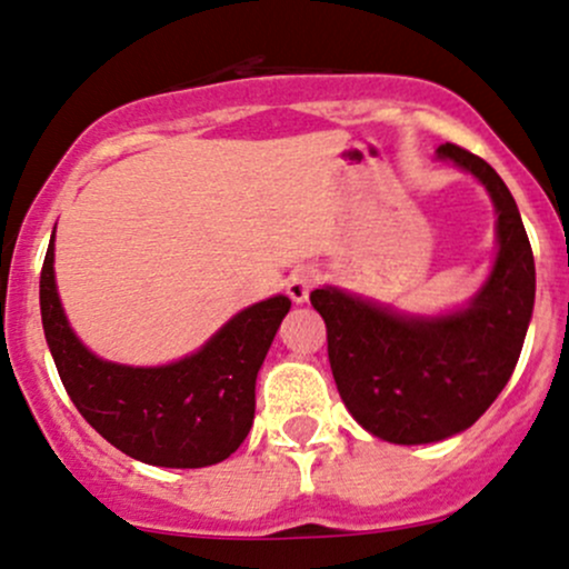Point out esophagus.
<instances>
[{"instance_id":"1","label":"esophagus","mask_w":569,"mask_h":569,"mask_svg":"<svg viewBox=\"0 0 569 569\" xmlns=\"http://www.w3.org/2000/svg\"><path fill=\"white\" fill-rule=\"evenodd\" d=\"M315 284H317L315 268H309V266L296 268V271L287 277V296L292 298V303H306V298H309L311 287Z\"/></svg>"}]
</instances>
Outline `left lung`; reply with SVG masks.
Masks as SVG:
<instances>
[{
	"instance_id": "8db88e82",
	"label": "left lung",
	"mask_w": 569,
	"mask_h": 569,
	"mask_svg": "<svg viewBox=\"0 0 569 569\" xmlns=\"http://www.w3.org/2000/svg\"><path fill=\"white\" fill-rule=\"evenodd\" d=\"M436 152L473 174L495 203L497 254L476 296L446 315H406L333 284L311 292L343 406L370 436L400 446L438 443L476 425L519 362L535 306L532 247L506 182L462 147Z\"/></svg>"
}]
</instances>
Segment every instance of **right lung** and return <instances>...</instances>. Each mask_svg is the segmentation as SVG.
I'll list each match as a JSON object with an SVG mask.
<instances>
[{"label":"right lung","mask_w":569,"mask_h":569,"mask_svg":"<svg viewBox=\"0 0 569 569\" xmlns=\"http://www.w3.org/2000/svg\"><path fill=\"white\" fill-rule=\"evenodd\" d=\"M53 241L56 228L40 273L44 341L86 422L114 449L158 468H207L231 457L252 427L254 381L290 298L247 306L169 366H123L74 336L56 287Z\"/></svg>","instance_id":"add662e5"}]
</instances>
